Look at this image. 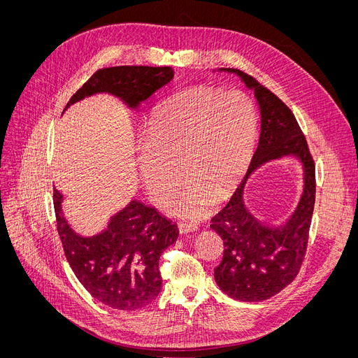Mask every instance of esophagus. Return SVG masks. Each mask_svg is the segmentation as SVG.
I'll list each match as a JSON object with an SVG mask.
<instances>
[{
  "mask_svg": "<svg viewBox=\"0 0 358 358\" xmlns=\"http://www.w3.org/2000/svg\"><path fill=\"white\" fill-rule=\"evenodd\" d=\"M196 230H197V225H194V224H185V222L178 224L180 234H188V233H192Z\"/></svg>",
  "mask_w": 358,
  "mask_h": 358,
  "instance_id": "34e87169",
  "label": "esophagus"
}]
</instances>
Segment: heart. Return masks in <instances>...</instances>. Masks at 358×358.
I'll list each match as a JSON object with an SVG mask.
<instances>
[{"instance_id":"heart-1","label":"heart","mask_w":358,"mask_h":358,"mask_svg":"<svg viewBox=\"0 0 358 358\" xmlns=\"http://www.w3.org/2000/svg\"><path fill=\"white\" fill-rule=\"evenodd\" d=\"M255 140L252 106L238 91H181L158 106L137 150L140 180L157 204L170 200L185 178L171 213L200 220L241 178Z\"/></svg>"}]
</instances>
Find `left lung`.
Masks as SVG:
<instances>
[{
    "mask_svg": "<svg viewBox=\"0 0 358 358\" xmlns=\"http://www.w3.org/2000/svg\"><path fill=\"white\" fill-rule=\"evenodd\" d=\"M218 71L236 74L254 92L259 108V138L244 180L230 203L213 218L211 229L224 243L222 262L214 270V278L227 296L263 301L294 280L303 264L315 201V167L294 114L277 95L240 70ZM285 156L302 162L303 191L285 220L267 223L245 206V185L258 168Z\"/></svg>",
    "mask_w": 358,
    "mask_h": 358,
    "instance_id": "obj_1",
    "label": "left lung"
}]
</instances>
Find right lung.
Masks as SVG:
<instances>
[{
  "label": "right lung",
  "mask_w": 358,
  "mask_h": 358,
  "mask_svg": "<svg viewBox=\"0 0 358 358\" xmlns=\"http://www.w3.org/2000/svg\"><path fill=\"white\" fill-rule=\"evenodd\" d=\"M173 78L171 67L103 69L71 96L64 111L100 92H108L129 110L138 111ZM62 201L64 196L54 188L57 230L67 262L84 288L94 299L115 310L133 311L150 304L162 284L159 257L178 238L177 224L134 199L110 217L106 230L83 236L64 215Z\"/></svg>",
  "instance_id": "obj_1"
}]
</instances>
